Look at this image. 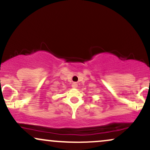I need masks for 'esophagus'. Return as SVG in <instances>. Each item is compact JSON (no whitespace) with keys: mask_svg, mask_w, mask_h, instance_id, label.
Instances as JSON below:
<instances>
[{"mask_svg":"<svg viewBox=\"0 0 150 150\" xmlns=\"http://www.w3.org/2000/svg\"><path fill=\"white\" fill-rule=\"evenodd\" d=\"M72 87H73V88H77V84L76 83V82H74V83L72 84Z\"/></svg>","mask_w":150,"mask_h":150,"instance_id":"obj_1","label":"esophagus"}]
</instances>
